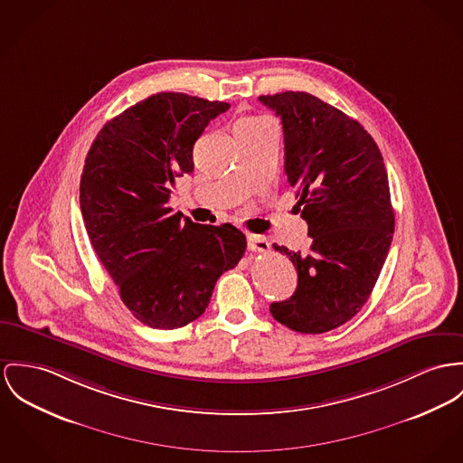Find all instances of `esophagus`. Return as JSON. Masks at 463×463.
<instances>
[{"instance_id":"obj_1","label":"esophagus","mask_w":463,"mask_h":463,"mask_svg":"<svg viewBox=\"0 0 463 463\" xmlns=\"http://www.w3.org/2000/svg\"><path fill=\"white\" fill-rule=\"evenodd\" d=\"M249 249L251 250V251H260V253H266V251H269V241H268L264 236L250 234Z\"/></svg>"}]
</instances>
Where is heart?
<instances>
[{
	"label": "heart",
	"instance_id": "obj_1",
	"mask_svg": "<svg viewBox=\"0 0 463 463\" xmlns=\"http://www.w3.org/2000/svg\"><path fill=\"white\" fill-rule=\"evenodd\" d=\"M260 123H266V119H262V118H243L236 123V128H249V127H255V125H260Z\"/></svg>",
	"mask_w": 463,
	"mask_h": 463
}]
</instances>
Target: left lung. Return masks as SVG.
Masks as SVG:
<instances>
[{
    "mask_svg": "<svg viewBox=\"0 0 463 463\" xmlns=\"http://www.w3.org/2000/svg\"><path fill=\"white\" fill-rule=\"evenodd\" d=\"M259 100L282 118L285 175L312 238L307 253L273 245L298 269V287L269 310L292 331L319 335L356 316L388 257L394 213L386 165L356 119L317 97L285 91Z\"/></svg>",
    "mask_w": 463,
    "mask_h": 463,
    "instance_id": "8db88e82",
    "label": "left lung"
}]
</instances>
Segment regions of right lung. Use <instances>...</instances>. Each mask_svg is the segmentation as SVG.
<instances>
[{
    "mask_svg": "<svg viewBox=\"0 0 463 463\" xmlns=\"http://www.w3.org/2000/svg\"><path fill=\"white\" fill-rule=\"evenodd\" d=\"M229 107L156 93L107 121L88 151L79 188L88 238L125 307L149 327L201 317L220 275L245 255L234 225H201L167 206L175 178L194 171V144Z\"/></svg>",
    "mask_w": 463,
    "mask_h": 463,
    "instance_id": "1",
    "label": "right lung"
}]
</instances>
